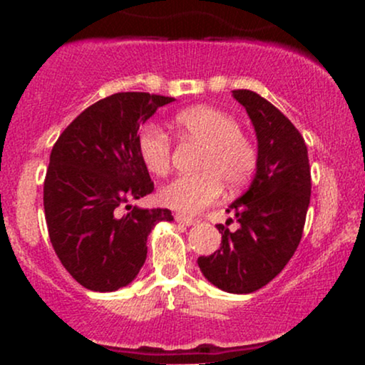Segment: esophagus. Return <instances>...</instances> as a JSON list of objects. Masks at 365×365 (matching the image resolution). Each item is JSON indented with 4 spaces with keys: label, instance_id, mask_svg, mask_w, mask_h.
Returning a JSON list of instances; mask_svg holds the SVG:
<instances>
[{
    "label": "esophagus",
    "instance_id": "obj_1",
    "mask_svg": "<svg viewBox=\"0 0 365 365\" xmlns=\"http://www.w3.org/2000/svg\"><path fill=\"white\" fill-rule=\"evenodd\" d=\"M175 221H177V223L185 225V226H192V225H195V220H194V217H188V216H183V215H175Z\"/></svg>",
    "mask_w": 365,
    "mask_h": 365
}]
</instances>
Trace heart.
Segmentation results:
<instances>
[{
  "instance_id": "heart-1",
  "label": "heart",
  "mask_w": 365,
  "mask_h": 365,
  "mask_svg": "<svg viewBox=\"0 0 365 365\" xmlns=\"http://www.w3.org/2000/svg\"><path fill=\"white\" fill-rule=\"evenodd\" d=\"M175 123L187 135L204 142L202 159L197 175H182L159 190V200L166 207L197 215L216 202L228 187L245 183L257 165V150L242 135L240 123L228 113L211 106H195L180 111ZM137 150L144 166L153 175H166L171 165V142L168 133L154 123L142 125L137 133Z\"/></svg>"
}]
</instances>
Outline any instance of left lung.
<instances>
[{
	"instance_id": "8db88e82",
	"label": "left lung",
	"mask_w": 365,
	"mask_h": 365,
	"mask_svg": "<svg viewBox=\"0 0 365 365\" xmlns=\"http://www.w3.org/2000/svg\"><path fill=\"white\" fill-rule=\"evenodd\" d=\"M257 135V171L228 209L240 228L217 225L221 247L199 257L200 271L230 293H252L282 273L304 233L311 202V166L304 137L278 108L252 91H233Z\"/></svg>"
}]
</instances>
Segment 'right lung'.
Returning a JSON list of instances; mask_svg holds the SVG:
<instances>
[{"mask_svg":"<svg viewBox=\"0 0 365 365\" xmlns=\"http://www.w3.org/2000/svg\"><path fill=\"white\" fill-rule=\"evenodd\" d=\"M173 98L118 92L83 110L58 137L44 180L49 240L63 267L92 292H115L139 274L148 235L170 209L130 200L154 190L137 132Z\"/></svg>","mask_w":365,"mask_h":365,"instance_id":"1","label":"right lung"}]
</instances>
